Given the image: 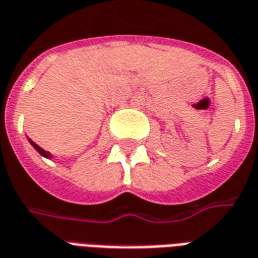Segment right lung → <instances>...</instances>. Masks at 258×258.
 <instances>
[{
	"label": "right lung",
	"mask_w": 258,
	"mask_h": 258,
	"mask_svg": "<svg viewBox=\"0 0 258 258\" xmlns=\"http://www.w3.org/2000/svg\"><path fill=\"white\" fill-rule=\"evenodd\" d=\"M29 141H30V140H29ZM30 144H32L36 151H37V152H39V154H40V155H43L44 158H50V156H51V154H50V152H47V151H44L43 148L39 147V145H37V144H35V142H33V141H30Z\"/></svg>",
	"instance_id": "right-lung-1"
}]
</instances>
